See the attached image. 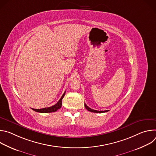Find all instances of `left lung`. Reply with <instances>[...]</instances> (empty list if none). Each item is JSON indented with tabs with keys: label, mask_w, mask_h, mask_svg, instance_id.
Instances as JSON below:
<instances>
[{
	"label": "left lung",
	"mask_w": 156,
	"mask_h": 156,
	"mask_svg": "<svg viewBox=\"0 0 156 156\" xmlns=\"http://www.w3.org/2000/svg\"><path fill=\"white\" fill-rule=\"evenodd\" d=\"M84 107L85 108L88 110V111H90V112H94V113H104V112H108V110H102V111H99V110H94V109H91V108L89 107L85 103H84Z\"/></svg>",
	"instance_id": "8db88e82"
}]
</instances>
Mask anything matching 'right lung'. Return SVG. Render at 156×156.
<instances>
[{"instance_id": "right-lung-1", "label": "right lung", "mask_w": 156, "mask_h": 156, "mask_svg": "<svg viewBox=\"0 0 156 156\" xmlns=\"http://www.w3.org/2000/svg\"><path fill=\"white\" fill-rule=\"evenodd\" d=\"M65 94V92L63 93L62 96L61 97L60 99L57 102V104L55 105L49 107H46V108H40V109H35V108H32L33 110L36 111L37 112L39 113H50V112H54L57 110L60 109L62 107V99Z\"/></svg>"}]
</instances>
